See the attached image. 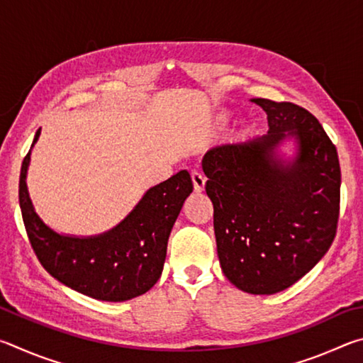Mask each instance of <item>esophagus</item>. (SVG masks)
Listing matches in <instances>:
<instances>
[{
    "mask_svg": "<svg viewBox=\"0 0 363 363\" xmlns=\"http://www.w3.org/2000/svg\"><path fill=\"white\" fill-rule=\"evenodd\" d=\"M192 182H194L195 192H203L206 179H205V176L200 173V171H192Z\"/></svg>",
    "mask_w": 363,
    "mask_h": 363,
    "instance_id": "esophagus-1",
    "label": "esophagus"
}]
</instances>
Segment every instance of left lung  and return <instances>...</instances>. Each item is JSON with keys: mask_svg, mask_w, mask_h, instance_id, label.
<instances>
[{"mask_svg": "<svg viewBox=\"0 0 363 363\" xmlns=\"http://www.w3.org/2000/svg\"><path fill=\"white\" fill-rule=\"evenodd\" d=\"M269 131L213 147L203 157L206 194L224 275L238 290L274 294L304 277L333 243L341 169L314 115L291 102L251 99ZM293 140L297 152H279Z\"/></svg>", "mask_w": 363, "mask_h": 363, "instance_id": "left-lung-1", "label": "left lung"}]
</instances>
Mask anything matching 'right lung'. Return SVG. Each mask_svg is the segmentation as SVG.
Instances as JSON below:
<instances>
[{"mask_svg": "<svg viewBox=\"0 0 363 363\" xmlns=\"http://www.w3.org/2000/svg\"><path fill=\"white\" fill-rule=\"evenodd\" d=\"M40 131L22 163L19 203L41 266L60 284L99 301L121 303L149 291L162 275L171 229L194 190L189 171L150 187L113 229L91 237L65 235L43 223L28 195L30 153Z\"/></svg>", "mask_w": 363, "mask_h": 363, "instance_id": "add662e5", "label": "right lung"}]
</instances>
